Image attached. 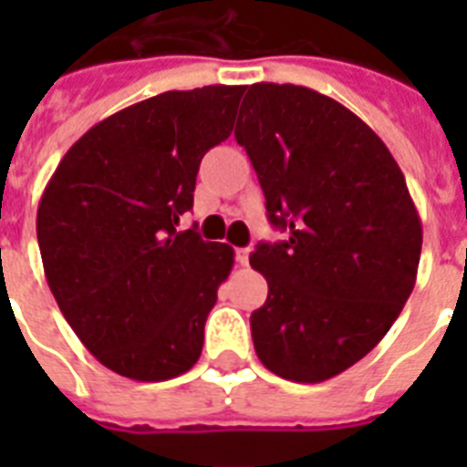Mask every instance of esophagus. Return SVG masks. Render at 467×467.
Masks as SVG:
<instances>
[{
	"instance_id": "34e87169",
	"label": "esophagus",
	"mask_w": 467,
	"mask_h": 467,
	"mask_svg": "<svg viewBox=\"0 0 467 467\" xmlns=\"http://www.w3.org/2000/svg\"><path fill=\"white\" fill-rule=\"evenodd\" d=\"M234 259H237V264H240V266H247V264H249V247L237 249V252H234Z\"/></svg>"
}]
</instances>
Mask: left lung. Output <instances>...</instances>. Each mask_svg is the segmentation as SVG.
Returning a JSON list of instances; mask_svg holds the SVG:
<instances>
[{"label": "left lung", "instance_id": "left-lung-1", "mask_svg": "<svg viewBox=\"0 0 467 467\" xmlns=\"http://www.w3.org/2000/svg\"><path fill=\"white\" fill-rule=\"evenodd\" d=\"M234 138L247 150L284 242L249 264L269 298L252 312L259 361L293 383H322L361 361L417 281L421 220L385 142L339 101L259 82Z\"/></svg>", "mask_w": 467, "mask_h": 467}]
</instances>
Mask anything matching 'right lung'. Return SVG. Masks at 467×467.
<instances>
[{
    "label": "right lung",
    "instance_id": "right-lung-1",
    "mask_svg": "<svg viewBox=\"0 0 467 467\" xmlns=\"http://www.w3.org/2000/svg\"><path fill=\"white\" fill-rule=\"evenodd\" d=\"M244 87L164 91L99 120L38 203L40 259L62 315L99 363L130 380L186 373L234 252L176 230L198 164L230 138Z\"/></svg>",
    "mask_w": 467,
    "mask_h": 467
}]
</instances>
